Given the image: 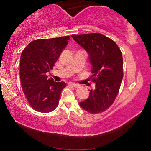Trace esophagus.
<instances>
[{"instance_id": "esophagus-1", "label": "esophagus", "mask_w": 151, "mask_h": 151, "mask_svg": "<svg viewBox=\"0 0 151 151\" xmlns=\"http://www.w3.org/2000/svg\"><path fill=\"white\" fill-rule=\"evenodd\" d=\"M68 84H69V86H73V87H78L79 86V85H78V84H76V83H73V82H69L68 83Z\"/></svg>"}]
</instances>
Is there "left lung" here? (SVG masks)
<instances>
[{
    "mask_svg": "<svg viewBox=\"0 0 151 151\" xmlns=\"http://www.w3.org/2000/svg\"><path fill=\"white\" fill-rule=\"evenodd\" d=\"M88 55L95 89L88 98L79 103L90 113H102L114 102L123 78L122 54L116 43L101 34L71 35Z\"/></svg>",
    "mask_w": 151,
    "mask_h": 151,
    "instance_id": "8db88e82",
    "label": "left lung"
}]
</instances>
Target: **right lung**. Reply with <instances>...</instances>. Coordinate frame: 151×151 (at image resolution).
I'll use <instances>...</instances> for the list:
<instances>
[{
  "instance_id": "add662e5",
  "label": "right lung",
  "mask_w": 151,
  "mask_h": 151,
  "mask_svg": "<svg viewBox=\"0 0 151 151\" xmlns=\"http://www.w3.org/2000/svg\"><path fill=\"white\" fill-rule=\"evenodd\" d=\"M69 36L33 40L20 55V78L24 96L34 110L49 113L58 106L64 82L46 75L67 47Z\"/></svg>"
}]
</instances>
